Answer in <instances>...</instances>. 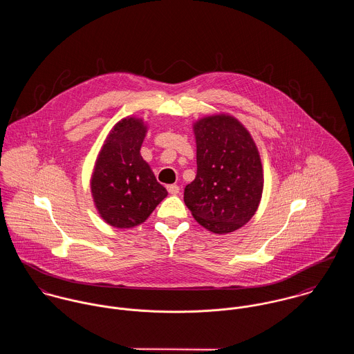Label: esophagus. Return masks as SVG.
<instances>
[{"label":"esophagus","mask_w":354,"mask_h":354,"mask_svg":"<svg viewBox=\"0 0 354 354\" xmlns=\"http://www.w3.org/2000/svg\"><path fill=\"white\" fill-rule=\"evenodd\" d=\"M167 192L170 195H177L180 192V187L176 185V184H171V185H167Z\"/></svg>","instance_id":"1"}]
</instances>
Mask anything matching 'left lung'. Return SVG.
Masks as SVG:
<instances>
[{
  "label": "left lung",
  "mask_w": 354,
  "mask_h": 354,
  "mask_svg": "<svg viewBox=\"0 0 354 354\" xmlns=\"http://www.w3.org/2000/svg\"><path fill=\"white\" fill-rule=\"evenodd\" d=\"M198 173L185 187L184 202L207 230L226 234L244 226L263 192V167L245 127L216 114L194 124Z\"/></svg>",
  "instance_id": "1"
}]
</instances>
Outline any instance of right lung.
<instances>
[{
  "label": "right lung",
  "instance_id": "1",
  "mask_svg": "<svg viewBox=\"0 0 354 354\" xmlns=\"http://www.w3.org/2000/svg\"><path fill=\"white\" fill-rule=\"evenodd\" d=\"M147 132L143 120L127 117L109 133L97 158L91 194L104 222L118 229L143 223L167 196L140 147Z\"/></svg>",
  "mask_w": 354,
  "mask_h": 354
}]
</instances>
